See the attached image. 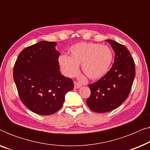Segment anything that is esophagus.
Returning a JSON list of instances; mask_svg holds the SVG:
<instances>
[{"label": "esophagus", "mask_w": 150, "mask_h": 150, "mask_svg": "<svg viewBox=\"0 0 150 150\" xmlns=\"http://www.w3.org/2000/svg\"><path fill=\"white\" fill-rule=\"evenodd\" d=\"M82 86V85L81 83H78V82H74V88L75 89H79V88H80Z\"/></svg>", "instance_id": "34e87169"}]
</instances>
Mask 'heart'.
Returning a JSON list of instances; mask_svg holds the SVG:
<instances>
[{"mask_svg": "<svg viewBox=\"0 0 150 150\" xmlns=\"http://www.w3.org/2000/svg\"><path fill=\"white\" fill-rule=\"evenodd\" d=\"M69 57L61 55L58 61L63 74L73 77L82 71L91 80L103 76L112 64L113 54L109 47L96 43L81 42L74 45L69 50Z\"/></svg>", "mask_w": 150, "mask_h": 150, "instance_id": "b5f03b06", "label": "heart"}]
</instances>
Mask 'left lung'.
Instances as JSON below:
<instances>
[{
    "instance_id": "left-lung-1",
    "label": "left lung",
    "mask_w": 150,
    "mask_h": 150,
    "mask_svg": "<svg viewBox=\"0 0 150 150\" xmlns=\"http://www.w3.org/2000/svg\"><path fill=\"white\" fill-rule=\"evenodd\" d=\"M115 53L110 70L97 82L90 84L91 95L87 104L96 112H106L119 107L130 92L135 76V64L124 45L107 40Z\"/></svg>"
}]
</instances>
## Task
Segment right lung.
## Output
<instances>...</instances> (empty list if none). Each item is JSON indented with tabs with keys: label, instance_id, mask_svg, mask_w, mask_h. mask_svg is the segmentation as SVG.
<instances>
[{
	"label": "right lung",
	"instance_id": "right-lung-1",
	"mask_svg": "<svg viewBox=\"0 0 150 150\" xmlns=\"http://www.w3.org/2000/svg\"><path fill=\"white\" fill-rule=\"evenodd\" d=\"M56 42H39L24 49L13 67V80L22 103L35 113L49 115L60 109L74 83L59 71Z\"/></svg>",
	"mask_w": 150,
	"mask_h": 150
}]
</instances>
